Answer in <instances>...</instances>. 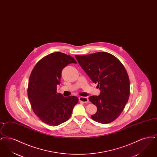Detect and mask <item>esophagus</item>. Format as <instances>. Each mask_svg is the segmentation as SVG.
I'll return each mask as SVG.
<instances>
[{
	"mask_svg": "<svg viewBox=\"0 0 157 157\" xmlns=\"http://www.w3.org/2000/svg\"><path fill=\"white\" fill-rule=\"evenodd\" d=\"M79 101L82 102L83 103H87L89 101L88 98L83 97H80L79 98Z\"/></svg>",
	"mask_w": 157,
	"mask_h": 157,
	"instance_id": "34e87169",
	"label": "esophagus"
}]
</instances>
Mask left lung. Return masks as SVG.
Here are the masks:
<instances>
[{
    "label": "left lung",
    "instance_id": "1",
    "mask_svg": "<svg viewBox=\"0 0 157 157\" xmlns=\"http://www.w3.org/2000/svg\"><path fill=\"white\" fill-rule=\"evenodd\" d=\"M75 56L101 90L99 95L89 97V101L97 107L96 113L91 115L92 119L101 124H108L116 120L129 97V79L125 68L109 53L100 52Z\"/></svg>",
    "mask_w": 157,
    "mask_h": 157
}]
</instances>
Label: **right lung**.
Segmentation results:
<instances>
[{
  "instance_id": "right-lung-1",
  "label": "right lung",
  "mask_w": 157,
  "mask_h": 157,
  "mask_svg": "<svg viewBox=\"0 0 157 157\" xmlns=\"http://www.w3.org/2000/svg\"><path fill=\"white\" fill-rule=\"evenodd\" d=\"M70 63H76L70 55L52 53L39 61L30 74L28 89L30 105L39 118L51 126L67 121L78 102L76 97H63L56 92L62 71Z\"/></svg>"
}]
</instances>
